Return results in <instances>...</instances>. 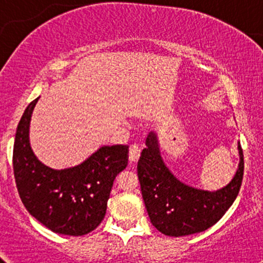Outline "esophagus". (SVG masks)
<instances>
[{
    "mask_svg": "<svg viewBox=\"0 0 263 263\" xmlns=\"http://www.w3.org/2000/svg\"><path fill=\"white\" fill-rule=\"evenodd\" d=\"M141 155V148L140 146H138L137 143H134L131 144V147H129V152H128V156H129V161L131 162H136L138 159V157Z\"/></svg>",
    "mask_w": 263,
    "mask_h": 263,
    "instance_id": "34e87169",
    "label": "esophagus"
}]
</instances>
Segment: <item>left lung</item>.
I'll return each mask as SVG.
<instances>
[{
  "mask_svg": "<svg viewBox=\"0 0 263 263\" xmlns=\"http://www.w3.org/2000/svg\"><path fill=\"white\" fill-rule=\"evenodd\" d=\"M231 182L216 192L193 188L178 180L163 162L155 132L147 136L146 148L137 164L142 198L151 222L167 236H186L205 231L224 216L240 192L243 153Z\"/></svg>",
  "mask_w": 263,
  "mask_h": 263,
  "instance_id": "8db88e82",
  "label": "left lung"
}]
</instances>
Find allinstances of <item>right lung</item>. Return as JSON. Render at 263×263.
<instances>
[{
    "instance_id": "obj_1",
    "label": "right lung",
    "mask_w": 263,
    "mask_h": 263,
    "mask_svg": "<svg viewBox=\"0 0 263 263\" xmlns=\"http://www.w3.org/2000/svg\"><path fill=\"white\" fill-rule=\"evenodd\" d=\"M38 99L27 106L17 126L13 172L18 194L28 213L49 230L86 235L105 218L115 178L127 167L128 146H102L71 168L47 167L29 143V123Z\"/></svg>"
}]
</instances>
